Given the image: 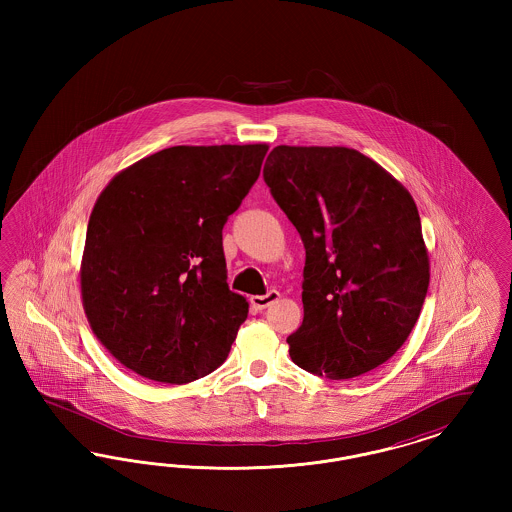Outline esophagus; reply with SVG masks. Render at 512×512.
<instances>
[{
	"label": "esophagus",
	"instance_id": "esophagus-1",
	"mask_svg": "<svg viewBox=\"0 0 512 512\" xmlns=\"http://www.w3.org/2000/svg\"><path fill=\"white\" fill-rule=\"evenodd\" d=\"M278 299H280V292L270 290L267 295H253V297H251V305H253L255 309H259V311H265L267 307H270L272 303H276Z\"/></svg>",
	"mask_w": 512,
	"mask_h": 512
}]
</instances>
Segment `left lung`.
<instances>
[{"instance_id":"obj_1","label":"left lung","mask_w":512,"mask_h":512,"mask_svg":"<svg viewBox=\"0 0 512 512\" xmlns=\"http://www.w3.org/2000/svg\"><path fill=\"white\" fill-rule=\"evenodd\" d=\"M263 176L305 245L293 363L330 380L384 365L409 338L430 284L413 195L349 147H274Z\"/></svg>"}]
</instances>
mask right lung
Instances as JSON below:
<instances>
[{
  "mask_svg": "<svg viewBox=\"0 0 512 512\" xmlns=\"http://www.w3.org/2000/svg\"><path fill=\"white\" fill-rule=\"evenodd\" d=\"M267 151L169 147L99 194L80 292L94 334L121 365L147 380L188 384L226 361L249 305L226 284L222 228Z\"/></svg>",
  "mask_w": 512,
  "mask_h": 512,
  "instance_id": "add662e5",
  "label": "right lung"
}]
</instances>
